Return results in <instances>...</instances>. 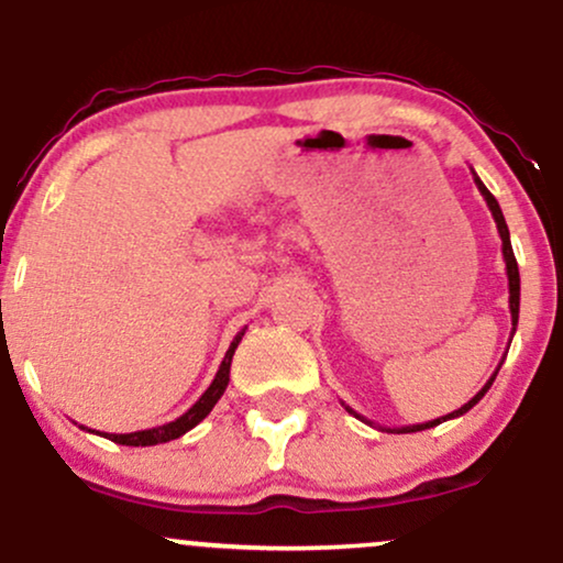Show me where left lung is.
<instances>
[{"mask_svg":"<svg viewBox=\"0 0 563 563\" xmlns=\"http://www.w3.org/2000/svg\"><path fill=\"white\" fill-rule=\"evenodd\" d=\"M474 183H476V187H479V192L484 196V200H487V206H489V211H493V219H495V224H497V232H500V241H503V260H506V275H508V309H510V339H514V333H516V325H519V296H521V280H519V264H516V256H514V249H510V232H508V224H506V217H503V211H500V203H497L495 200V196L493 192L487 190V187H484V183L479 177H476V172H474ZM503 365V363H500ZM497 371H500V367H497ZM497 371L493 373V376H489V380L487 384L482 386V391H476L474 397L468 399L466 405L463 407H457V410H452V412H448V416H442V418H434V421H429V423H412V426H402V429H386L389 431V434H412V431H423V429H434V426H439L442 421H450V418H457V416H463V412H468L471 407H474L476 402H479V399L484 397V394L489 391V386H493V380H495V376H497ZM346 407V405H344ZM349 412H352L354 418H360V421H365V423H371L367 421V418H363L360 416V412H354L352 407H346ZM373 426V423H371Z\"/></svg>","mask_w":563,"mask_h":563,"instance_id":"1","label":"left lung"}]
</instances>
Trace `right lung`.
I'll return each instance as SVG.
<instances>
[{
	"label": "right lung",
	"mask_w": 563,
	"mask_h": 563,
	"mask_svg": "<svg viewBox=\"0 0 563 563\" xmlns=\"http://www.w3.org/2000/svg\"><path fill=\"white\" fill-rule=\"evenodd\" d=\"M245 328L241 333L232 339V344L228 349V354H224L222 365H219L214 380H211V386L200 394V399L196 405L190 407V410L183 412L179 418H174L172 423H164V426H156V429H145V431H132V434H100V431H92V434H100L106 439H111L115 444H129V448H151V444H164V442H172V439H179L183 434H187L190 429H196V426L203 421L206 416L211 412V407L219 402V397H222L224 389H228V380H230V363H232V354H235L238 344H241ZM84 429V426H79Z\"/></svg>",
	"instance_id": "1"
}]
</instances>
